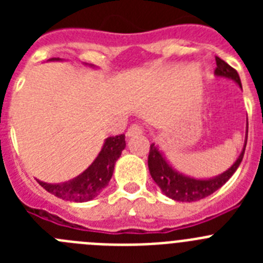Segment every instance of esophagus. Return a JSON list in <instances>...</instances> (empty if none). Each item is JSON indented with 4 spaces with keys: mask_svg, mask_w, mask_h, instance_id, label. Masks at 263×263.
I'll return each mask as SVG.
<instances>
[{
    "mask_svg": "<svg viewBox=\"0 0 263 263\" xmlns=\"http://www.w3.org/2000/svg\"><path fill=\"white\" fill-rule=\"evenodd\" d=\"M143 133V126L138 124H133L132 126L127 129L126 132V136L127 137H134V136H138V134H142Z\"/></svg>",
    "mask_w": 263,
    "mask_h": 263,
    "instance_id": "esophagus-1",
    "label": "esophagus"
}]
</instances>
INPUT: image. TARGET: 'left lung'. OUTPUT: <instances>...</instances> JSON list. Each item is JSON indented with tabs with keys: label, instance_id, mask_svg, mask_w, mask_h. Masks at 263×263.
Listing matches in <instances>:
<instances>
[{
	"label": "left lung",
	"instance_id": "obj_1",
	"mask_svg": "<svg viewBox=\"0 0 263 263\" xmlns=\"http://www.w3.org/2000/svg\"><path fill=\"white\" fill-rule=\"evenodd\" d=\"M216 64H217L215 69L216 75L232 79L241 87L240 76H238V73H237L233 67L229 66L228 63H225L218 57H216ZM246 142H248V136L245 138V146H243L240 157L234 162L231 168H228V171H225L224 174H221L217 178L206 179V180L188 178V176L176 173L175 170L167 163L163 155L158 152L157 146L153 143V145H150V152H148L147 158L150 175L154 179V182L157 183L158 187L162 190V192L166 196H168L170 199L176 201H188V203L200 200V199H204V197L210 196L213 192L217 191L218 188L222 187L231 179V176L236 173V170L238 168L243 154H245Z\"/></svg>",
	"mask_w": 263,
	"mask_h": 263
}]
</instances>
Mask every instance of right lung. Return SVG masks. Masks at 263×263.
<instances>
[{
  "instance_id": "add662e5",
  "label": "right lung",
  "mask_w": 263,
  "mask_h": 263,
  "mask_svg": "<svg viewBox=\"0 0 263 263\" xmlns=\"http://www.w3.org/2000/svg\"><path fill=\"white\" fill-rule=\"evenodd\" d=\"M125 146H126L125 134L109 137L106 138L99 157L78 178L72 179L67 183H62V184H48L39 180L38 183L46 191L55 195L57 197H60L63 200L76 201V203L92 200L103 191V188L108 185L113 175L116 160L120 158Z\"/></svg>"
}]
</instances>
